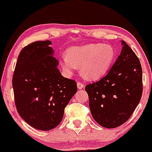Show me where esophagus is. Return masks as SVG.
I'll list each match as a JSON object with an SVG mask.
<instances>
[{"instance_id": "34e87169", "label": "esophagus", "mask_w": 152, "mask_h": 152, "mask_svg": "<svg viewBox=\"0 0 152 152\" xmlns=\"http://www.w3.org/2000/svg\"><path fill=\"white\" fill-rule=\"evenodd\" d=\"M77 88L79 90L83 89V88H84V86H85L84 84H83L81 82H77Z\"/></svg>"}]
</instances>
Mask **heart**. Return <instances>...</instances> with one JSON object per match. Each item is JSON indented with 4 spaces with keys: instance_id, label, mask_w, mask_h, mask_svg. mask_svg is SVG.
Here are the masks:
<instances>
[{
    "instance_id": "heart-1",
    "label": "heart",
    "mask_w": 152,
    "mask_h": 152,
    "mask_svg": "<svg viewBox=\"0 0 152 152\" xmlns=\"http://www.w3.org/2000/svg\"><path fill=\"white\" fill-rule=\"evenodd\" d=\"M115 51L110 45L88 44L73 47L67 50L61 64L68 75L72 74L80 67V73L85 79L94 80L101 77L110 69L115 59Z\"/></svg>"
}]
</instances>
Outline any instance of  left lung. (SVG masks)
I'll return each instance as SVG.
<instances>
[{
  "mask_svg": "<svg viewBox=\"0 0 152 152\" xmlns=\"http://www.w3.org/2000/svg\"><path fill=\"white\" fill-rule=\"evenodd\" d=\"M121 44V52L106 75L85 86L93 118L108 129L129 120L143 91L140 61L124 41Z\"/></svg>",
  "mask_w": 152,
  "mask_h": 152,
  "instance_id": "1",
  "label": "left lung"
}]
</instances>
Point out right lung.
Returning a JSON list of instances; mask_svg holds the SVG:
<instances>
[{
    "label": "right lung",
    "instance_id": "right-lung-1",
    "mask_svg": "<svg viewBox=\"0 0 152 152\" xmlns=\"http://www.w3.org/2000/svg\"><path fill=\"white\" fill-rule=\"evenodd\" d=\"M50 41L28 44L20 52L13 75L15 104L28 125L52 130L62 121L64 110L77 91L76 82L58 69Z\"/></svg>",
    "mask_w": 152,
    "mask_h": 152
}]
</instances>
